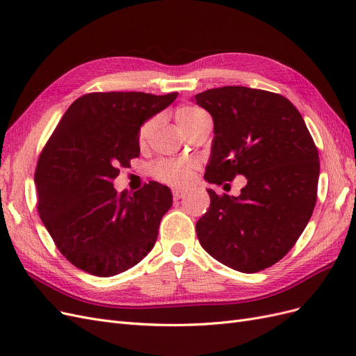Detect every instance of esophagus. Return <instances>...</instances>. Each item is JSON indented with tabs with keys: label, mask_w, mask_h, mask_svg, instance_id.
I'll use <instances>...</instances> for the list:
<instances>
[{
	"label": "esophagus",
	"mask_w": 356,
	"mask_h": 356,
	"mask_svg": "<svg viewBox=\"0 0 356 356\" xmlns=\"http://www.w3.org/2000/svg\"><path fill=\"white\" fill-rule=\"evenodd\" d=\"M187 195V191H184V190H174L172 191V197H174V200H179V199H182Z\"/></svg>",
	"instance_id": "34e87169"
}]
</instances>
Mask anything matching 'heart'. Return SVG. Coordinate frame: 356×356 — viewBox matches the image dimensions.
<instances>
[{"label": "heart", "instance_id": "1", "mask_svg": "<svg viewBox=\"0 0 356 356\" xmlns=\"http://www.w3.org/2000/svg\"><path fill=\"white\" fill-rule=\"evenodd\" d=\"M204 115L207 114H204L202 110L196 108V106L182 105L175 111V120L182 131L186 132L190 126L197 123ZM154 123H156L154 118H148V120H145L141 124V127H139L138 131L139 144H144L147 141L149 134L153 131ZM149 170H152V175L161 182H166V184L175 186V187H184L190 184L191 179L195 178L196 165L190 160L161 159V160H157Z\"/></svg>", "mask_w": 356, "mask_h": 356}]
</instances>
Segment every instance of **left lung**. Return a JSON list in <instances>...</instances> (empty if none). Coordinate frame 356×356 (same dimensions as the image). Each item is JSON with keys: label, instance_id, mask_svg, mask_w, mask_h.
Masks as SVG:
<instances>
[{"label": "left lung", "instance_id": "1", "mask_svg": "<svg viewBox=\"0 0 356 356\" xmlns=\"http://www.w3.org/2000/svg\"><path fill=\"white\" fill-rule=\"evenodd\" d=\"M213 120L204 178L221 186L246 177L238 197L208 190L211 204L196 224L203 250L243 273L273 266L303 233L318 196L319 154L309 129L285 96L242 86L195 96Z\"/></svg>", "mask_w": 356, "mask_h": 356}]
</instances>
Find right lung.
<instances>
[{
    "mask_svg": "<svg viewBox=\"0 0 356 356\" xmlns=\"http://www.w3.org/2000/svg\"><path fill=\"white\" fill-rule=\"evenodd\" d=\"M177 92H92L75 99L35 168L37 209L53 242L80 270L108 277L152 251L172 207L166 186L149 181L134 195L113 182L139 156L138 131Z\"/></svg>",
    "mask_w": 356,
    "mask_h": 356,
    "instance_id": "obj_1",
    "label": "right lung"
}]
</instances>
